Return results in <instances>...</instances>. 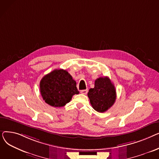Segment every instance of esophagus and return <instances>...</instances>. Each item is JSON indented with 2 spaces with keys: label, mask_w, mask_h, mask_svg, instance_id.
<instances>
[{
  "label": "esophagus",
  "mask_w": 159,
  "mask_h": 159,
  "mask_svg": "<svg viewBox=\"0 0 159 159\" xmlns=\"http://www.w3.org/2000/svg\"><path fill=\"white\" fill-rule=\"evenodd\" d=\"M88 91V89H84V90H81V91H80V93H81L82 94L86 95V94H87Z\"/></svg>",
  "instance_id": "1"
}]
</instances>
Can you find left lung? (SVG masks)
I'll use <instances>...</instances> for the list:
<instances>
[{
    "label": "left lung",
    "mask_w": 159,
    "mask_h": 159,
    "mask_svg": "<svg viewBox=\"0 0 159 159\" xmlns=\"http://www.w3.org/2000/svg\"><path fill=\"white\" fill-rule=\"evenodd\" d=\"M88 96L93 109L100 113L106 111L114 104L116 100V89L107 77L95 80V87L89 90Z\"/></svg>",
    "instance_id": "obj_1"
}]
</instances>
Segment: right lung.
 Returning <instances> with one entry per match:
<instances>
[{
    "mask_svg": "<svg viewBox=\"0 0 159 159\" xmlns=\"http://www.w3.org/2000/svg\"><path fill=\"white\" fill-rule=\"evenodd\" d=\"M77 83L66 70H55L40 82V91L44 101L53 107H62L79 94Z\"/></svg>",
    "mask_w": 159,
    "mask_h": 159,
    "instance_id": "obj_1",
    "label": "right lung"
}]
</instances>
